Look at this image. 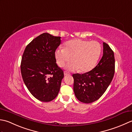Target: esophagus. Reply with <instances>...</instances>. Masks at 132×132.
<instances>
[{
    "mask_svg": "<svg viewBox=\"0 0 132 132\" xmlns=\"http://www.w3.org/2000/svg\"><path fill=\"white\" fill-rule=\"evenodd\" d=\"M64 75H65V76H68V75H71V74H70V73H69V72H67V71H64Z\"/></svg>",
    "mask_w": 132,
    "mask_h": 132,
    "instance_id": "obj_1",
    "label": "esophagus"
}]
</instances>
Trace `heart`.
Listing matches in <instances>:
<instances>
[{
    "label": "heart",
    "instance_id": "obj_1",
    "mask_svg": "<svg viewBox=\"0 0 132 132\" xmlns=\"http://www.w3.org/2000/svg\"><path fill=\"white\" fill-rule=\"evenodd\" d=\"M101 51V45L97 42L75 39L66 42L64 48L56 50L55 57L59 67H63L72 59L73 61L66 66L67 69L73 71L80 68L81 72H87L95 67Z\"/></svg>",
    "mask_w": 132,
    "mask_h": 132
}]
</instances>
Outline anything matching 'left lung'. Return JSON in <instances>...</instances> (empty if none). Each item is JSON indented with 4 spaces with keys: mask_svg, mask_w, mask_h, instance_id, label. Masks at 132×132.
<instances>
[{
    "mask_svg": "<svg viewBox=\"0 0 132 132\" xmlns=\"http://www.w3.org/2000/svg\"><path fill=\"white\" fill-rule=\"evenodd\" d=\"M114 52L103 43V55L95 68L82 75L75 73L73 90L76 98L84 103L97 100L105 92L114 75Z\"/></svg>",
    "mask_w": 132,
    "mask_h": 132,
    "instance_id": "1",
    "label": "left lung"
}]
</instances>
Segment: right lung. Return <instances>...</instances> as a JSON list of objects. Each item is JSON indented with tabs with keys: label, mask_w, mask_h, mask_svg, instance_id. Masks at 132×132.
<instances>
[{
	"label": "right lung",
	"mask_w": 132,
	"mask_h": 132,
	"mask_svg": "<svg viewBox=\"0 0 132 132\" xmlns=\"http://www.w3.org/2000/svg\"><path fill=\"white\" fill-rule=\"evenodd\" d=\"M61 37L43 33L27 45L21 58L23 80L32 95L43 102L53 100L60 90L64 72L56 64L55 51Z\"/></svg>",
	"instance_id": "1"
}]
</instances>
